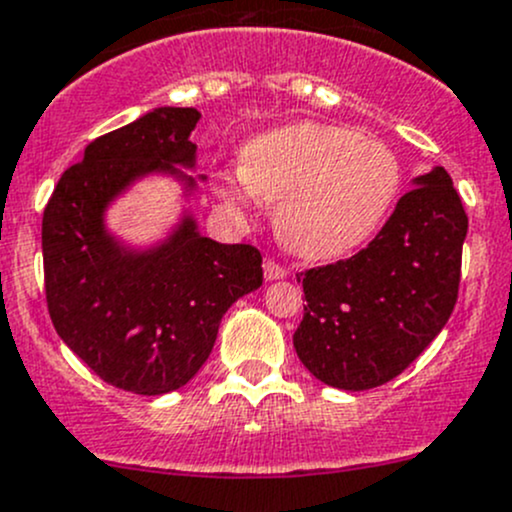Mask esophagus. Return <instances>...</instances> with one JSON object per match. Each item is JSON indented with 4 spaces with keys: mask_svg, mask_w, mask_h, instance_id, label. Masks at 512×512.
I'll return each instance as SVG.
<instances>
[{
    "mask_svg": "<svg viewBox=\"0 0 512 512\" xmlns=\"http://www.w3.org/2000/svg\"><path fill=\"white\" fill-rule=\"evenodd\" d=\"M287 277V267H282L279 262L267 260L265 262V279H282Z\"/></svg>",
    "mask_w": 512,
    "mask_h": 512,
    "instance_id": "1",
    "label": "esophagus"
}]
</instances>
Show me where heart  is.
<instances>
[{
    "instance_id": "heart-1",
    "label": "heart",
    "mask_w": 512,
    "mask_h": 512,
    "mask_svg": "<svg viewBox=\"0 0 512 512\" xmlns=\"http://www.w3.org/2000/svg\"><path fill=\"white\" fill-rule=\"evenodd\" d=\"M402 169L385 142L321 122H297L252 139L242 174L218 179L233 211L255 196L277 203L274 223L301 257L331 260L363 245L383 225L400 191Z\"/></svg>"
}]
</instances>
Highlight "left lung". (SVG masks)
I'll use <instances>...</instances> for the list:
<instances>
[{"label":"left lung","instance_id":"1","mask_svg":"<svg viewBox=\"0 0 512 512\" xmlns=\"http://www.w3.org/2000/svg\"><path fill=\"white\" fill-rule=\"evenodd\" d=\"M469 215L444 166L414 179L378 235L348 260L297 274L294 348L341 390L390 383L437 338L459 297Z\"/></svg>","mask_w":512,"mask_h":512}]
</instances>
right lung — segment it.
Returning a JSON list of instances; mask_svg holds the SVG:
<instances>
[{"instance_id":"right-lung-1","label":"right lung","mask_w":512,"mask_h":512,"mask_svg":"<svg viewBox=\"0 0 512 512\" xmlns=\"http://www.w3.org/2000/svg\"><path fill=\"white\" fill-rule=\"evenodd\" d=\"M198 117L193 107H157L93 139L43 211V284L58 336L98 378L137 395L184 387L211 355L225 311L262 284L257 247L203 238L193 218L149 252L120 247L102 223L134 179L193 166Z\"/></svg>"}]
</instances>
